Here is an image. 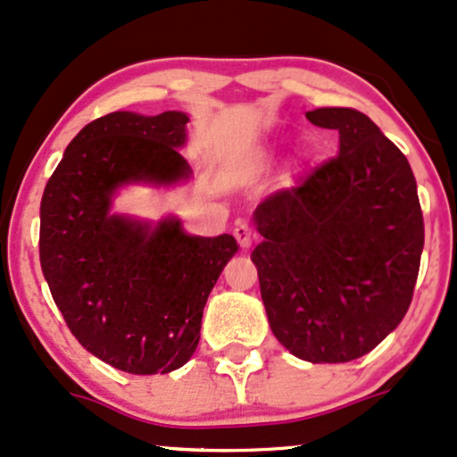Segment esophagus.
Masks as SVG:
<instances>
[{"label":"esophagus","mask_w":457,"mask_h":457,"mask_svg":"<svg viewBox=\"0 0 457 457\" xmlns=\"http://www.w3.org/2000/svg\"><path fill=\"white\" fill-rule=\"evenodd\" d=\"M234 236H236V240H238V245L243 246V249H246V246L251 245V228H249V223L243 221V219H240V221H236Z\"/></svg>","instance_id":"34e87169"}]
</instances>
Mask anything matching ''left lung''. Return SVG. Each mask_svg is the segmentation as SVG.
Here are the masks:
<instances>
[{
	"mask_svg": "<svg viewBox=\"0 0 457 457\" xmlns=\"http://www.w3.org/2000/svg\"><path fill=\"white\" fill-rule=\"evenodd\" d=\"M307 120L339 130V152L255 208L264 240L251 260L279 344L309 363H348L411 307L423 212L408 159L365 113L322 107Z\"/></svg>",
	"mask_w": 457,
	"mask_h": 457,
	"instance_id": "left-lung-1",
	"label": "left lung"
}]
</instances>
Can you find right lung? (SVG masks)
<instances>
[{
  "label": "right lung",
  "instance_id": "1",
  "mask_svg": "<svg viewBox=\"0 0 457 457\" xmlns=\"http://www.w3.org/2000/svg\"><path fill=\"white\" fill-rule=\"evenodd\" d=\"M182 112H113L68 144L40 202V266L79 344L115 370L167 374L191 359L202 313L238 251L229 234L188 236L178 219L156 228L112 214L129 182L191 176Z\"/></svg>",
  "mask_w": 457,
  "mask_h": 457
}]
</instances>
